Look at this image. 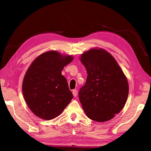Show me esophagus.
<instances>
[{"instance_id": "1", "label": "esophagus", "mask_w": 151, "mask_h": 151, "mask_svg": "<svg viewBox=\"0 0 151 151\" xmlns=\"http://www.w3.org/2000/svg\"><path fill=\"white\" fill-rule=\"evenodd\" d=\"M73 96H75V97H76V96H77V94H78V91H76V90H73Z\"/></svg>"}]
</instances>
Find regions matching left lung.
Wrapping results in <instances>:
<instances>
[{"mask_svg": "<svg viewBox=\"0 0 151 151\" xmlns=\"http://www.w3.org/2000/svg\"><path fill=\"white\" fill-rule=\"evenodd\" d=\"M87 71L85 85L78 93L86 115L97 122H105L119 113L126 103L129 83L118 63L109 52L94 48L81 55Z\"/></svg>", "mask_w": 151, "mask_h": 151, "instance_id": "left-lung-1", "label": "left lung"}]
</instances>
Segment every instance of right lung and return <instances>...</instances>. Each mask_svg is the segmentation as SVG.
Returning a JSON list of instances; mask_svg holds the SVG:
<instances>
[{
	"label": "right lung",
	"instance_id": "add662e5",
	"mask_svg": "<svg viewBox=\"0 0 151 151\" xmlns=\"http://www.w3.org/2000/svg\"><path fill=\"white\" fill-rule=\"evenodd\" d=\"M73 60V56L50 50L37 57L30 65L22 88L25 102L36 116L45 120L55 119L72 100L67 81L61 73Z\"/></svg>",
	"mask_w": 151,
	"mask_h": 151
}]
</instances>
